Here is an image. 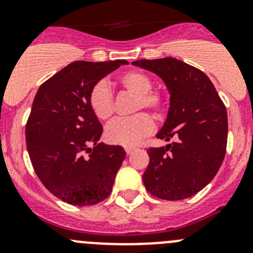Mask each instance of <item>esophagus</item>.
Here are the masks:
<instances>
[{
	"mask_svg": "<svg viewBox=\"0 0 253 253\" xmlns=\"http://www.w3.org/2000/svg\"><path fill=\"white\" fill-rule=\"evenodd\" d=\"M125 150H126L127 154H132V153H133L134 150H136V148H133V147H126V148H125Z\"/></svg>",
	"mask_w": 253,
	"mask_h": 253,
	"instance_id": "34e87169",
	"label": "esophagus"
}]
</instances>
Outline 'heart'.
<instances>
[{
  "mask_svg": "<svg viewBox=\"0 0 253 253\" xmlns=\"http://www.w3.org/2000/svg\"><path fill=\"white\" fill-rule=\"evenodd\" d=\"M117 83L131 95H134L133 111L148 109L155 116H162L165 111L164 96L152 91L153 82L139 71H129L117 78ZM89 106L99 120H109L114 112V98L110 88L104 82H99L89 94ZM154 128L152 117L145 112H138L126 119L114 120L105 129L109 143L119 145H134L139 143Z\"/></svg>",
  "mask_w": 253,
  "mask_h": 253,
  "instance_id": "heart-1",
  "label": "heart"
}]
</instances>
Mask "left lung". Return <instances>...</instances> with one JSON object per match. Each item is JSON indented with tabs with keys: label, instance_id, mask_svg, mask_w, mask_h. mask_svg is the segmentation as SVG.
I'll use <instances>...</instances> for the list:
<instances>
[{
	"label": "left lung",
	"instance_id": "8db88e82",
	"mask_svg": "<svg viewBox=\"0 0 253 253\" xmlns=\"http://www.w3.org/2000/svg\"><path fill=\"white\" fill-rule=\"evenodd\" d=\"M164 81L170 108L157 137L170 144L149 148L143 174L154 197L180 201L205 188L218 172L226 152L228 116L220 96L205 73L172 57L132 62Z\"/></svg>",
	"mask_w": 253,
	"mask_h": 253
}]
</instances>
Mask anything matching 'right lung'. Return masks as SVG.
I'll list each match as a JSON object with an SVG mask.
<instances>
[{"instance_id": "right-lung-1", "label": "right lung", "mask_w": 253, "mask_h": 253, "mask_svg": "<svg viewBox=\"0 0 253 253\" xmlns=\"http://www.w3.org/2000/svg\"><path fill=\"white\" fill-rule=\"evenodd\" d=\"M127 63L76 61L44 82L35 95L25 126L28 153L42 185L63 202L93 206L111 193L126 152L121 145L98 143L103 126L89 106V94Z\"/></svg>"}]
</instances>
